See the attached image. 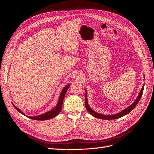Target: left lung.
Wrapping results in <instances>:
<instances>
[{
    "mask_svg": "<svg viewBox=\"0 0 154 154\" xmlns=\"http://www.w3.org/2000/svg\"><path fill=\"white\" fill-rule=\"evenodd\" d=\"M144 84L142 86L141 90L137 96V99H135V100L132 103V104H131L130 106H128V107H127L126 109H124L123 110H122L121 112L117 113V114H113V115H103V114H99V113H97L95 112L94 110H93L90 106H88V100H87V91L85 90V108L87 109V110L90 113V114L94 116L95 118H97V119H103V120H112V119H119L120 117H122L124 116L127 115L128 113H130L134 108L135 107L137 106V103H139L141 97L142 95L143 94V88H144Z\"/></svg>",
    "mask_w": 154,
    "mask_h": 154,
    "instance_id": "8db88e82",
    "label": "left lung"
}]
</instances>
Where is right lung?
Returning <instances> with one entry per match:
<instances>
[{
    "label": "right lung",
    "instance_id": "1",
    "mask_svg": "<svg viewBox=\"0 0 154 154\" xmlns=\"http://www.w3.org/2000/svg\"><path fill=\"white\" fill-rule=\"evenodd\" d=\"M70 85V84H67V85H66V86H65L63 88V89L62 90V92H60V96H59V99L58 103H57V106H55V107L52 110L45 113V114L39 115L38 116H34V117L27 116V117H29V119H32V120H48V119H53L54 117H56L59 114V113L61 111V110H62L63 98H64L65 95H66V92L68 90V88H69ZM12 105L14 106V107L20 113V114H23V116H26V115H25V114H24V113L22 111H21L19 108H17V107H16L14 103H12Z\"/></svg>",
    "mask_w": 154,
    "mask_h": 154
}]
</instances>
